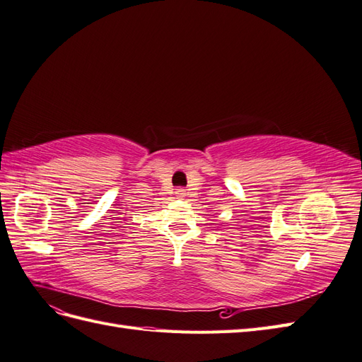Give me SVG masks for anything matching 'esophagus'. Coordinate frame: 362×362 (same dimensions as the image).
<instances>
[{"label":"esophagus","instance_id":"1","mask_svg":"<svg viewBox=\"0 0 362 362\" xmlns=\"http://www.w3.org/2000/svg\"><path fill=\"white\" fill-rule=\"evenodd\" d=\"M175 194L180 196V198H182V196L185 194V190L182 187H180V189H177V192H175Z\"/></svg>","mask_w":362,"mask_h":362}]
</instances>
